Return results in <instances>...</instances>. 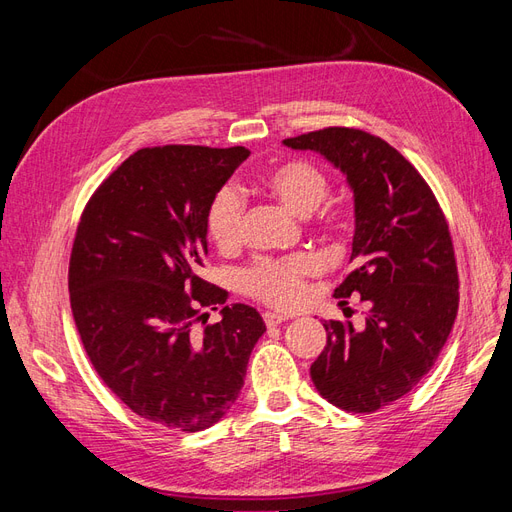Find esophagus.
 <instances>
[{"mask_svg":"<svg viewBox=\"0 0 512 512\" xmlns=\"http://www.w3.org/2000/svg\"><path fill=\"white\" fill-rule=\"evenodd\" d=\"M265 322H267V327H277V324H282V322H286L288 320V316L286 314H277V312H267L265 316Z\"/></svg>","mask_w":512,"mask_h":512,"instance_id":"1","label":"esophagus"}]
</instances>
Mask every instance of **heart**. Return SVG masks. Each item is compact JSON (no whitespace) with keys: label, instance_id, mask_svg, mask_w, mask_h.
Returning <instances> with one entry per match:
<instances>
[{"label":"heart","instance_id":"b5f03b06","mask_svg":"<svg viewBox=\"0 0 512 512\" xmlns=\"http://www.w3.org/2000/svg\"><path fill=\"white\" fill-rule=\"evenodd\" d=\"M260 188L294 215L314 213L329 196V179L305 160H288L269 168ZM245 203L232 188H222L207 209V230L220 250H235L241 241ZM320 271V260L312 254H294L280 260H258L241 273V286L254 299L282 309L297 307L307 292V277Z\"/></svg>","mask_w":512,"mask_h":512}]
</instances>
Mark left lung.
<instances>
[{
	"instance_id": "left-lung-1",
	"label": "left lung",
	"mask_w": 512,
	"mask_h": 512,
	"mask_svg": "<svg viewBox=\"0 0 512 512\" xmlns=\"http://www.w3.org/2000/svg\"><path fill=\"white\" fill-rule=\"evenodd\" d=\"M342 170L354 196V271L337 299L361 294L365 327L324 322L327 346L312 363L314 386L346 412H376L404 397L436 363L459 307L451 232L418 170L382 138L324 128L286 138Z\"/></svg>"
}]
</instances>
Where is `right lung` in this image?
I'll use <instances>...</instances> for the list:
<instances>
[{
  "mask_svg": "<svg viewBox=\"0 0 512 512\" xmlns=\"http://www.w3.org/2000/svg\"><path fill=\"white\" fill-rule=\"evenodd\" d=\"M247 156L245 147L138 149L76 228L68 286L89 361L132 412L168 429L203 431L224 418L267 331L243 303L225 305L203 334L191 327L200 306L228 299L198 273L207 209Z\"/></svg>",
  "mask_w": 512,
  "mask_h": 512,
  "instance_id": "right-lung-1",
  "label": "right lung"
}]
</instances>
